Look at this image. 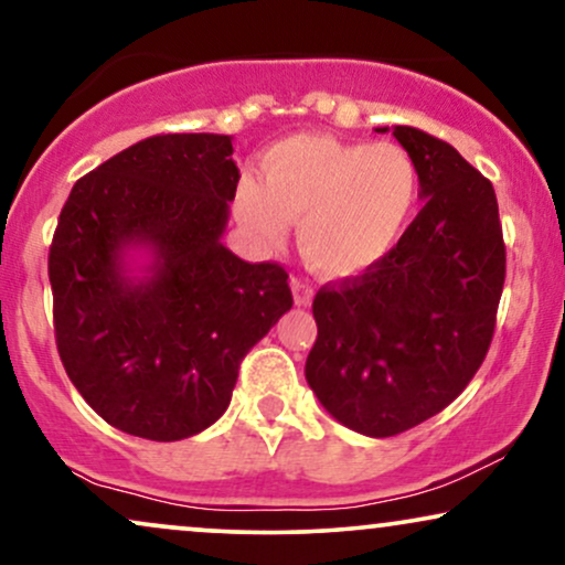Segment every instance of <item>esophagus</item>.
Listing matches in <instances>:
<instances>
[{"mask_svg": "<svg viewBox=\"0 0 565 565\" xmlns=\"http://www.w3.org/2000/svg\"><path fill=\"white\" fill-rule=\"evenodd\" d=\"M291 291H295V305L299 307H307L312 302V297H316V291H312L307 278H291Z\"/></svg>", "mask_w": 565, "mask_h": 565, "instance_id": "obj_1", "label": "esophagus"}]
</instances>
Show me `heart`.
<instances>
[{
  "mask_svg": "<svg viewBox=\"0 0 565 565\" xmlns=\"http://www.w3.org/2000/svg\"><path fill=\"white\" fill-rule=\"evenodd\" d=\"M263 184L245 177L234 211L260 242L297 221L299 253L328 276H354L396 247L419 198L417 163L396 142L295 135L263 156Z\"/></svg>",
  "mask_w": 565,
  "mask_h": 565,
  "instance_id": "1",
  "label": "heart"
}]
</instances>
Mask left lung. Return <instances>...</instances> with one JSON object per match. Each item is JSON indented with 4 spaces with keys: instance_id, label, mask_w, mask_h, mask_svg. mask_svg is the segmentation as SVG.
Returning <instances> with one entry per match:
<instances>
[{
    "instance_id": "left-lung-1",
    "label": "left lung",
    "mask_w": 565,
    "mask_h": 565,
    "mask_svg": "<svg viewBox=\"0 0 565 565\" xmlns=\"http://www.w3.org/2000/svg\"><path fill=\"white\" fill-rule=\"evenodd\" d=\"M391 130L417 163L425 205L383 260L318 291V339L305 362L323 409L367 438L409 430L467 388L488 354L505 278L492 184L448 142Z\"/></svg>"
}]
</instances>
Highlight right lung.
I'll return each instance as SVG.
<instances>
[{"label":"right lung","instance_id":"1","mask_svg":"<svg viewBox=\"0 0 565 565\" xmlns=\"http://www.w3.org/2000/svg\"><path fill=\"white\" fill-rule=\"evenodd\" d=\"M232 135H156L75 182L49 281L62 365L98 417L182 440L232 402L239 362L291 310L287 270L221 242Z\"/></svg>","mask_w":565,"mask_h":565}]
</instances>
